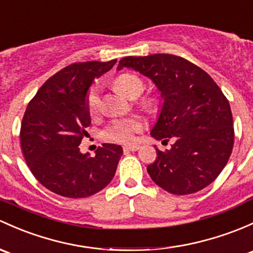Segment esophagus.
<instances>
[{
  "label": "esophagus",
  "instance_id": "1",
  "mask_svg": "<svg viewBox=\"0 0 253 253\" xmlns=\"http://www.w3.org/2000/svg\"><path fill=\"white\" fill-rule=\"evenodd\" d=\"M140 147L137 144H132V145H125L124 147V151H137Z\"/></svg>",
  "mask_w": 253,
  "mask_h": 253
}]
</instances>
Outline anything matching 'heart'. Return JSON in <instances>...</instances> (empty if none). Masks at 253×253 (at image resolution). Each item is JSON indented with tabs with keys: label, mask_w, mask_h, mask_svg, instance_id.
<instances>
[{
	"label": "heart",
	"mask_w": 253,
	"mask_h": 253,
	"mask_svg": "<svg viewBox=\"0 0 253 253\" xmlns=\"http://www.w3.org/2000/svg\"><path fill=\"white\" fill-rule=\"evenodd\" d=\"M115 86L127 97H138L144 89V82L139 76L133 74H122L115 80ZM86 105L89 114H97L100 108V84H95L89 88L86 95ZM143 128V122L139 119L114 120L105 128L106 139L118 143H129L134 140L135 133Z\"/></svg>",
	"instance_id": "1"
}]
</instances>
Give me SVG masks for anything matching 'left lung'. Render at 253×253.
<instances>
[{
    "label": "left lung",
    "instance_id": "obj_1",
    "mask_svg": "<svg viewBox=\"0 0 253 253\" xmlns=\"http://www.w3.org/2000/svg\"><path fill=\"white\" fill-rule=\"evenodd\" d=\"M132 69L147 76L160 92L161 106L150 135L174 140L171 149L156 148L147 167L151 179L174 195L204 189L222 172L234 144L229 102L211 76L172 54L125 57L118 70Z\"/></svg>",
    "mask_w": 253,
    "mask_h": 253
}]
</instances>
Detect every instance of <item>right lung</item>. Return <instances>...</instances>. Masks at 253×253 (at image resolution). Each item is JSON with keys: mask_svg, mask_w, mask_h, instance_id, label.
I'll use <instances>...</instances> for the list:
<instances>
[{"mask_svg": "<svg viewBox=\"0 0 253 253\" xmlns=\"http://www.w3.org/2000/svg\"><path fill=\"white\" fill-rule=\"evenodd\" d=\"M116 62L66 66L44 82L26 108L20 128L24 158L36 179L58 195L87 198L114 178L124 154L121 145L104 143L93 158L79 145L91 125L86 105L89 87Z\"/></svg>", "mask_w": 253, "mask_h": 253, "instance_id": "add662e5", "label": "right lung"}]
</instances>
